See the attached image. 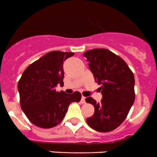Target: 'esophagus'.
<instances>
[{
	"label": "esophagus",
	"mask_w": 157,
	"mask_h": 157,
	"mask_svg": "<svg viewBox=\"0 0 157 157\" xmlns=\"http://www.w3.org/2000/svg\"><path fill=\"white\" fill-rule=\"evenodd\" d=\"M85 99H86V97L82 96V98H81V103H82V104H84V103H86V101H85Z\"/></svg>",
	"instance_id": "obj_1"
}]
</instances>
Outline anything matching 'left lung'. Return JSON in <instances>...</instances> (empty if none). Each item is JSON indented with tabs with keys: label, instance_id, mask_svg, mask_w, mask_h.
Instances as JSON below:
<instances>
[{
	"label": "left lung",
	"instance_id": "1",
	"mask_svg": "<svg viewBox=\"0 0 157 157\" xmlns=\"http://www.w3.org/2000/svg\"><path fill=\"white\" fill-rule=\"evenodd\" d=\"M83 56L96 81L101 85L103 98L96 102L86 97L93 105L94 114L86 118L88 126L99 132H109L118 127L126 119L135 99V77L123 59L109 50L95 48Z\"/></svg>",
	"mask_w": 157,
	"mask_h": 157
}]
</instances>
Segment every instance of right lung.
<instances>
[{
    "label": "right lung",
    "mask_w": 157,
    "mask_h": 157,
    "mask_svg": "<svg viewBox=\"0 0 157 157\" xmlns=\"http://www.w3.org/2000/svg\"><path fill=\"white\" fill-rule=\"evenodd\" d=\"M74 52L52 51L34 61L22 73L17 89L20 105L31 123L40 128H52L65 117L69 105L79 102L81 93L56 91L63 85V62Z\"/></svg>",
    "instance_id": "1"
}]
</instances>
